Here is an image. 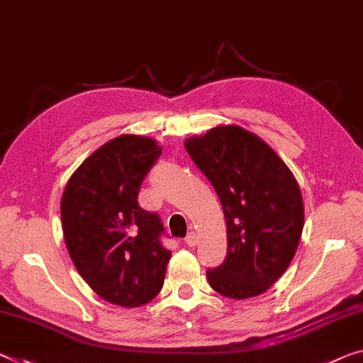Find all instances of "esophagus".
I'll list each match as a JSON object with an SVG mask.
<instances>
[{
	"mask_svg": "<svg viewBox=\"0 0 363 363\" xmlns=\"http://www.w3.org/2000/svg\"><path fill=\"white\" fill-rule=\"evenodd\" d=\"M185 243L188 245V247H194V245L198 243V237H196V233H194V232L188 233L186 238H185Z\"/></svg>",
	"mask_w": 363,
	"mask_h": 363,
	"instance_id": "esophagus-1",
	"label": "esophagus"
}]
</instances>
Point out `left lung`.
Segmentation results:
<instances>
[{"label":"left lung","mask_w":363,"mask_h":363,"mask_svg":"<svg viewBox=\"0 0 363 363\" xmlns=\"http://www.w3.org/2000/svg\"><path fill=\"white\" fill-rule=\"evenodd\" d=\"M185 147L225 216L227 256L206 271L209 286L237 300L266 292L286 272L302 237L297 180L263 139L237 125L189 138Z\"/></svg>","instance_id":"obj_1"}]
</instances>
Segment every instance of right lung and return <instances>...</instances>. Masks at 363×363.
<instances>
[{
  "mask_svg": "<svg viewBox=\"0 0 363 363\" xmlns=\"http://www.w3.org/2000/svg\"><path fill=\"white\" fill-rule=\"evenodd\" d=\"M162 147L146 136L111 139L71 175L61 198L66 248L94 292L120 306H141L164 286L170 250L159 214L138 194Z\"/></svg>",
  "mask_w": 363,
  "mask_h": 363,
  "instance_id": "add662e5",
  "label": "right lung"
}]
</instances>
